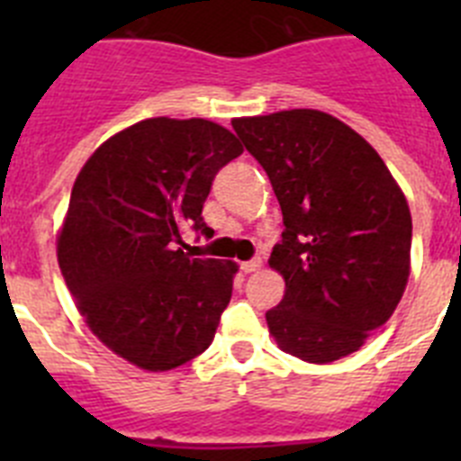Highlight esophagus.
<instances>
[{
    "label": "esophagus",
    "mask_w": 461,
    "mask_h": 461,
    "mask_svg": "<svg viewBox=\"0 0 461 461\" xmlns=\"http://www.w3.org/2000/svg\"><path fill=\"white\" fill-rule=\"evenodd\" d=\"M260 267V258H251V260H244V263H240V270L244 272V275H249V272H256Z\"/></svg>",
    "instance_id": "obj_1"
}]
</instances>
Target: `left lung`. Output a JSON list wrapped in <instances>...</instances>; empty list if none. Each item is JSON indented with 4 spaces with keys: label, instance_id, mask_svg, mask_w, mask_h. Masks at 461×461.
<instances>
[{
    "label": "left lung",
    "instance_id": "obj_1",
    "mask_svg": "<svg viewBox=\"0 0 461 461\" xmlns=\"http://www.w3.org/2000/svg\"><path fill=\"white\" fill-rule=\"evenodd\" d=\"M284 214L270 267L286 293L266 313L281 351L328 365L393 316L411 272V212L376 149L321 110L240 117Z\"/></svg>",
    "mask_w": 461,
    "mask_h": 461
}]
</instances>
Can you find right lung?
<instances>
[{
    "label": "right lung",
    "instance_id": "obj_1",
    "mask_svg": "<svg viewBox=\"0 0 461 461\" xmlns=\"http://www.w3.org/2000/svg\"><path fill=\"white\" fill-rule=\"evenodd\" d=\"M242 152L210 120L152 117L108 138L76 177L59 270L89 330L136 367L168 372L214 339L238 266L177 244L185 226L210 233L203 203Z\"/></svg>",
    "mask_w": 461,
    "mask_h": 461
}]
</instances>
